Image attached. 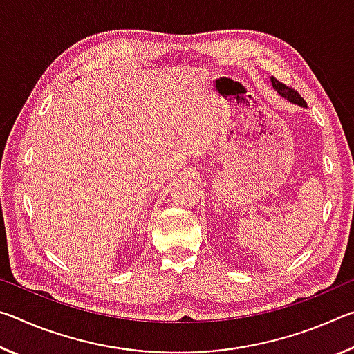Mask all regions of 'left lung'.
<instances>
[{"label":"left lung","mask_w":354,"mask_h":354,"mask_svg":"<svg viewBox=\"0 0 354 354\" xmlns=\"http://www.w3.org/2000/svg\"><path fill=\"white\" fill-rule=\"evenodd\" d=\"M272 84H273L274 91H277V92L281 95V97L287 98V100H289L290 103H293V104H298V106H301V107H306V101H304V100L301 98V95H299V93L295 91V88L286 86V84L278 81L277 77H272Z\"/></svg>","instance_id":"obj_1"}]
</instances>
